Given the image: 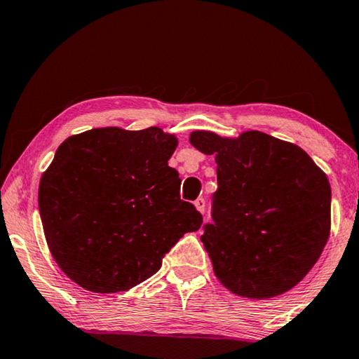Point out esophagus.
<instances>
[{"label": "esophagus", "instance_id": "1", "mask_svg": "<svg viewBox=\"0 0 359 359\" xmlns=\"http://www.w3.org/2000/svg\"><path fill=\"white\" fill-rule=\"evenodd\" d=\"M195 208L200 210L201 214H204V209H206V200H204V198H198L195 201Z\"/></svg>", "mask_w": 359, "mask_h": 359}]
</instances>
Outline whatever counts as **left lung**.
<instances>
[{"instance_id": "obj_1", "label": "left lung", "mask_w": 359, "mask_h": 359, "mask_svg": "<svg viewBox=\"0 0 359 359\" xmlns=\"http://www.w3.org/2000/svg\"><path fill=\"white\" fill-rule=\"evenodd\" d=\"M190 144L217 163L212 224L201 236L217 280L249 299L292 289L331 231L326 174L300 147L260 130L236 139L195 130Z\"/></svg>"}]
</instances>
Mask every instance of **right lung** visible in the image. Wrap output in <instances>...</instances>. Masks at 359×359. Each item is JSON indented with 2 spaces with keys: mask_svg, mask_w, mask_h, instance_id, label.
<instances>
[{
  "mask_svg": "<svg viewBox=\"0 0 359 359\" xmlns=\"http://www.w3.org/2000/svg\"><path fill=\"white\" fill-rule=\"evenodd\" d=\"M177 137L159 128H99L60 144L41 175L38 206L60 270L90 292L137 286L201 214L182 201L168 166Z\"/></svg>",
  "mask_w": 359,
  "mask_h": 359,
  "instance_id": "1",
  "label": "right lung"
}]
</instances>
